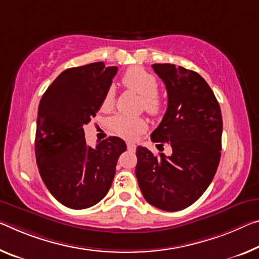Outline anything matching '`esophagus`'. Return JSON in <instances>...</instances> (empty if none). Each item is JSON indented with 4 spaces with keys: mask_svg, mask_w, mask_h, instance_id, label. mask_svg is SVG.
I'll list each match as a JSON object with an SVG mask.
<instances>
[{
    "mask_svg": "<svg viewBox=\"0 0 259 259\" xmlns=\"http://www.w3.org/2000/svg\"><path fill=\"white\" fill-rule=\"evenodd\" d=\"M126 147H128L129 151H135V150H136V145L133 144V143H126Z\"/></svg>",
    "mask_w": 259,
    "mask_h": 259,
    "instance_id": "1",
    "label": "esophagus"
}]
</instances>
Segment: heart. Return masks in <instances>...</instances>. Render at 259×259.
<instances>
[{"label":"heart","mask_w":259,"mask_h":259,"mask_svg":"<svg viewBox=\"0 0 259 259\" xmlns=\"http://www.w3.org/2000/svg\"><path fill=\"white\" fill-rule=\"evenodd\" d=\"M122 84L126 89L141 97V107L151 115H158L163 109L162 97L157 92L158 80L152 73L141 67H131L122 76ZM114 93L112 90L106 92L101 102L102 109L112 108ZM110 126L120 136L134 139L146 130V122L142 117H129L116 115L110 120Z\"/></svg>","instance_id":"obj_1"}]
</instances>
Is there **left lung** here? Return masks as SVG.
<instances>
[{
	"mask_svg": "<svg viewBox=\"0 0 259 259\" xmlns=\"http://www.w3.org/2000/svg\"><path fill=\"white\" fill-rule=\"evenodd\" d=\"M152 68L166 85L168 106L151 139L170 145L173 153L155 157L138 146L136 176L147 203L174 212L194 204L214 178L223 116L214 93L199 73L169 63Z\"/></svg>",
	"mask_w": 259,
	"mask_h": 259,
	"instance_id": "8db88e82",
	"label": "left lung"
}]
</instances>
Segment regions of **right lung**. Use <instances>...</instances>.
<instances>
[{
    "mask_svg": "<svg viewBox=\"0 0 259 259\" xmlns=\"http://www.w3.org/2000/svg\"><path fill=\"white\" fill-rule=\"evenodd\" d=\"M117 67L90 63L61 72L41 98L35 158L49 192L64 206L83 210L107 195L117 159L126 150L110 136L96 147L86 144L83 126L96 116Z\"/></svg>",
    "mask_w": 259,
    "mask_h": 259,
    "instance_id": "1",
    "label": "right lung"
}]
</instances>
